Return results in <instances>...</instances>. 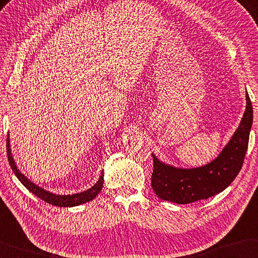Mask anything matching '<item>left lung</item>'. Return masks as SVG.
I'll return each instance as SVG.
<instances>
[{
    "instance_id": "left-lung-1",
    "label": "left lung",
    "mask_w": 258,
    "mask_h": 258,
    "mask_svg": "<svg viewBox=\"0 0 258 258\" xmlns=\"http://www.w3.org/2000/svg\"><path fill=\"white\" fill-rule=\"evenodd\" d=\"M252 124V105L246 91V111L229 143L212 162L198 168H177L153 157L152 187L160 199L186 205L208 199L229 186L241 170Z\"/></svg>"
}]
</instances>
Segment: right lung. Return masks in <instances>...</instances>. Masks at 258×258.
<instances>
[{
    "label": "right lung",
    "instance_id": "1",
    "mask_svg": "<svg viewBox=\"0 0 258 258\" xmlns=\"http://www.w3.org/2000/svg\"><path fill=\"white\" fill-rule=\"evenodd\" d=\"M7 153H8V160H9L10 167L12 168V171L15 172L17 178L22 181V184L28 189L29 192H32L34 196H36L37 198H40V199H42L45 202H48V204H50V205L58 206V207L80 206L82 204H86V202L94 200L95 198L98 196V193L101 191V188H103L104 174H103V171H101V175L99 177V179L97 180V183L94 185V186H91L90 188L86 189V191L75 193V194H67V196H60V194L51 193V192L46 191V189H44V188L40 187L39 185H36L35 183H33L32 180H29L27 177L19 170L15 162L14 157H12V153H11L9 135H8V138H7Z\"/></svg>",
    "mask_w": 258,
    "mask_h": 258
}]
</instances>
